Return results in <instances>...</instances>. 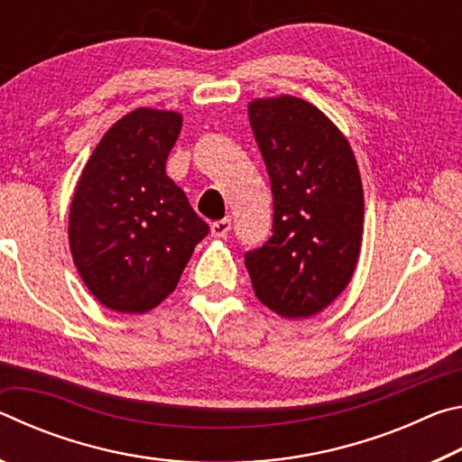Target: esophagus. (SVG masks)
Wrapping results in <instances>:
<instances>
[{
  "label": "esophagus",
  "instance_id": "1",
  "mask_svg": "<svg viewBox=\"0 0 462 462\" xmlns=\"http://www.w3.org/2000/svg\"><path fill=\"white\" fill-rule=\"evenodd\" d=\"M230 228H232L230 220H217V222L209 224V232H212L214 238H226V236H228Z\"/></svg>",
  "mask_w": 462,
  "mask_h": 462
}]
</instances>
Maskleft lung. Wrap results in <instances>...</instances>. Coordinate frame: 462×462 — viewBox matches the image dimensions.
Listing matches in <instances>:
<instances>
[{
  "label": "left lung",
  "mask_w": 462,
  "mask_h": 462,
  "mask_svg": "<svg viewBox=\"0 0 462 462\" xmlns=\"http://www.w3.org/2000/svg\"><path fill=\"white\" fill-rule=\"evenodd\" d=\"M267 165L273 236L245 254L253 289L283 318L326 310L353 279L365 198L353 148L328 116L293 96L248 104Z\"/></svg>",
  "instance_id": "left-lung-1"
}]
</instances>
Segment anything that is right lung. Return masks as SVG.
Returning <instances> with one entry per match:
<instances>
[{
  "instance_id": "obj_1",
  "label": "right lung",
  "mask_w": 462,
  "mask_h": 462,
  "mask_svg": "<svg viewBox=\"0 0 462 462\" xmlns=\"http://www.w3.org/2000/svg\"><path fill=\"white\" fill-rule=\"evenodd\" d=\"M183 116L138 107L109 128L77 181L69 246L91 295L118 314H144L175 291L209 226L165 173Z\"/></svg>"
}]
</instances>
